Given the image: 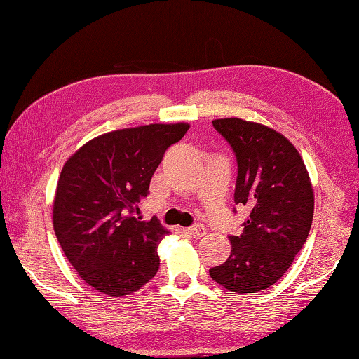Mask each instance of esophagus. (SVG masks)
<instances>
[{
    "instance_id": "esophagus-1",
    "label": "esophagus",
    "mask_w": 359,
    "mask_h": 359,
    "mask_svg": "<svg viewBox=\"0 0 359 359\" xmlns=\"http://www.w3.org/2000/svg\"><path fill=\"white\" fill-rule=\"evenodd\" d=\"M184 231L189 236H194V238H203V236H205V233H206V228L198 223V225H194L191 228H187V229H184Z\"/></svg>"
}]
</instances>
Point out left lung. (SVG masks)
<instances>
[{
    "instance_id": "8db88e82",
    "label": "left lung",
    "mask_w": 359,
    "mask_h": 359,
    "mask_svg": "<svg viewBox=\"0 0 359 359\" xmlns=\"http://www.w3.org/2000/svg\"><path fill=\"white\" fill-rule=\"evenodd\" d=\"M212 125L238 161L234 203L250 209L239 236H229L228 259L209 269L220 286L255 294L275 285L305 245L314 192L300 153L266 125L219 118Z\"/></svg>"
}]
</instances>
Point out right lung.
I'll return each mask as SVG.
<instances>
[{"label": "right lung", "instance_id": "add662e5", "mask_svg": "<svg viewBox=\"0 0 359 359\" xmlns=\"http://www.w3.org/2000/svg\"><path fill=\"white\" fill-rule=\"evenodd\" d=\"M187 130V123H154L106 133L65 162L53 203L54 233L73 269L100 292L130 295L156 275L158 245L168 231L134 212L165 150Z\"/></svg>", "mask_w": 359, "mask_h": 359}]
</instances>
